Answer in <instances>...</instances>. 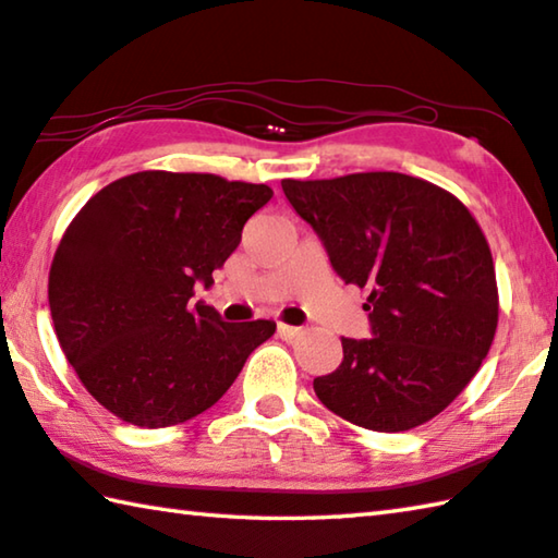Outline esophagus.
Masks as SVG:
<instances>
[{"instance_id":"1","label":"esophagus","mask_w":558,"mask_h":558,"mask_svg":"<svg viewBox=\"0 0 558 558\" xmlns=\"http://www.w3.org/2000/svg\"><path fill=\"white\" fill-rule=\"evenodd\" d=\"M278 333H280V339L295 341L300 333H302V329L300 327H290V324H278Z\"/></svg>"}]
</instances>
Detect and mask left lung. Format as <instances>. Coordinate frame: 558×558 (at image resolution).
Listing matches in <instances>:
<instances>
[{"mask_svg":"<svg viewBox=\"0 0 558 558\" xmlns=\"http://www.w3.org/2000/svg\"><path fill=\"white\" fill-rule=\"evenodd\" d=\"M331 268L368 288L371 339H341L343 361L314 378L322 404L373 432L437 417L478 373L498 329L490 246L461 199L402 173L282 180Z\"/></svg>","mask_w":558,"mask_h":558,"instance_id":"8db88e82","label":"left lung"}]
</instances>
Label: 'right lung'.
Segmentation results:
<instances>
[{
  "label": "right lung",
  "mask_w": 558,
  "mask_h": 558,
  "mask_svg": "<svg viewBox=\"0 0 558 558\" xmlns=\"http://www.w3.org/2000/svg\"><path fill=\"white\" fill-rule=\"evenodd\" d=\"M268 185L144 170L109 182L70 221L50 263L56 337L87 392L114 417L173 427L209 410L276 322H221L192 305L209 288Z\"/></svg>",
  "instance_id": "1"
}]
</instances>
